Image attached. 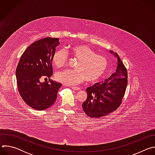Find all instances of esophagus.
I'll use <instances>...</instances> for the list:
<instances>
[{
	"label": "esophagus",
	"instance_id": "1",
	"mask_svg": "<svg viewBox=\"0 0 155 155\" xmlns=\"http://www.w3.org/2000/svg\"><path fill=\"white\" fill-rule=\"evenodd\" d=\"M72 88L75 91H79L81 90L80 87H72Z\"/></svg>",
	"mask_w": 155,
	"mask_h": 155
}]
</instances>
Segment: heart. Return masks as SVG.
I'll return each mask as SVG.
<instances>
[{
  "label": "heart",
  "mask_w": 155,
  "mask_h": 155,
  "mask_svg": "<svg viewBox=\"0 0 155 155\" xmlns=\"http://www.w3.org/2000/svg\"><path fill=\"white\" fill-rule=\"evenodd\" d=\"M69 53L78 59L74 69H66L57 72L56 80L67 85H75L85 80L88 83H95L101 80L108 67V59L96 53L85 45H77L69 48ZM68 60V53L60 49L52 57L53 64L57 68L62 67Z\"/></svg>",
  "instance_id": "obj_1"
}]
</instances>
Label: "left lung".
I'll list each match as a JSON object with an SVG mask.
<instances>
[{
  "label": "left lung",
  "mask_w": 155,
  "mask_h": 155,
  "mask_svg": "<svg viewBox=\"0 0 155 155\" xmlns=\"http://www.w3.org/2000/svg\"><path fill=\"white\" fill-rule=\"evenodd\" d=\"M117 58L116 72L104 82L86 88L87 99L83 103L84 112L92 118H100L116 110L120 105L127 84V73L117 53L110 51Z\"/></svg>",
  "instance_id": "left-lung-1"
}]
</instances>
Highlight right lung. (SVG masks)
I'll use <instances>...</instances> for the list:
<instances>
[{
	"mask_svg": "<svg viewBox=\"0 0 155 155\" xmlns=\"http://www.w3.org/2000/svg\"><path fill=\"white\" fill-rule=\"evenodd\" d=\"M58 38L38 40L22 54L16 70L18 91L22 99L31 107L45 110L55 102L61 83L41 82L43 78L53 75L52 57L60 43Z\"/></svg>",
	"mask_w": 155,
	"mask_h": 155,
	"instance_id": "obj_1",
	"label": "right lung"
}]
</instances>
